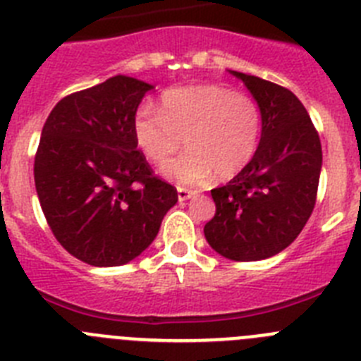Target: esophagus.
Segmentation results:
<instances>
[{
  "label": "esophagus",
  "instance_id": "34e87169",
  "mask_svg": "<svg viewBox=\"0 0 361 361\" xmlns=\"http://www.w3.org/2000/svg\"><path fill=\"white\" fill-rule=\"evenodd\" d=\"M177 195H178V200H180V202H184V200L191 199V197L195 195V191L188 190V188H180V186H178L177 188Z\"/></svg>",
  "mask_w": 361,
  "mask_h": 361
}]
</instances>
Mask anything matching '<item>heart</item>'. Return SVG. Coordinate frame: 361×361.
Segmentation results:
<instances>
[{
  "label": "heart",
  "instance_id": "b5f03b06",
  "mask_svg": "<svg viewBox=\"0 0 361 361\" xmlns=\"http://www.w3.org/2000/svg\"><path fill=\"white\" fill-rule=\"evenodd\" d=\"M135 141L153 164L162 166L178 149L164 175L178 184H202L216 173L237 177L253 161L262 133V110L251 95L204 85L168 90L161 111L142 108L133 123Z\"/></svg>",
  "mask_w": 361,
  "mask_h": 361
}]
</instances>
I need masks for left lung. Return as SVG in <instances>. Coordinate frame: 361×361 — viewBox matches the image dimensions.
<instances>
[{"mask_svg": "<svg viewBox=\"0 0 361 361\" xmlns=\"http://www.w3.org/2000/svg\"><path fill=\"white\" fill-rule=\"evenodd\" d=\"M231 73L262 110V137L253 161L226 186L212 190L216 212L204 235L222 257L251 262L286 250L307 224L317 202L322 145L291 90L257 75Z\"/></svg>", "mask_w": 361, "mask_h": 361, "instance_id": "1", "label": "left lung"}]
</instances>
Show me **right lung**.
<instances>
[{
    "mask_svg": "<svg viewBox=\"0 0 361 361\" xmlns=\"http://www.w3.org/2000/svg\"><path fill=\"white\" fill-rule=\"evenodd\" d=\"M148 82L116 75L63 97L50 111L34 161L44 219L72 257L123 266L157 237L175 186L153 175L133 123Z\"/></svg>",
    "mask_w": 361,
    "mask_h": 361,
    "instance_id": "obj_1",
    "label": "right lung"
}]
</instances>
